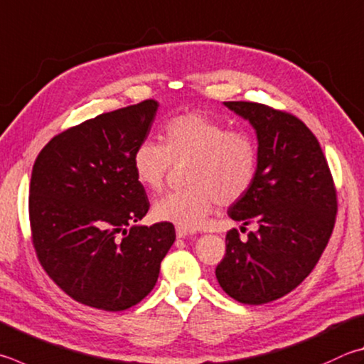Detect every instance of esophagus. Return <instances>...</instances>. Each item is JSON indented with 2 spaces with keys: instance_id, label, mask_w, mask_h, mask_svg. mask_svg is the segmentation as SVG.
<instances>
[{
  "instance_id": "1",
  "label": "esophagus",
  "mask_w": 364,
  "mask_h": 364,
  "mask_svg": "<svg viewBox=\"0 0 364 364\" xmlns=\"http://www.w3.org/2000/svg\"><path fill=\"white\" fill-rule=\"evenodd\" d=\"M188 235H191L189 230L181 229V228H176V237H178V239H186Z\"/></svg>"
}]
</instances>
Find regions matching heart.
<instances>
[{
  "mask_svg": "<svg viewBox=\"0 0 364 364\" xmlns=\"http://www.w3.org/2000/svg\"><path fill=\"white\" fill-rule=\"evenodd\" d=\"M164 144L143 140L132 165L138 183L153 193L165 186L173 164H189L184 181L189 188L162 196L154 203L157 220L194 230L207 223L216 203L232 205L253 186L259 165L256 138L247 130L202 111L170 117L162 129Z\"/></svg>",
  "mask_w": 364,
  "mask_h": 364,
  "instance_id": "obj_1",
  "label": "heart"
}]
</instances>
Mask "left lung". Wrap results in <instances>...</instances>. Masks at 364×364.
<instances>
[{
    "mask_svg": "<svg viewBox=\"0 0 364 364\" xmlns=\"http://www.w3.org/2000/svg\"><path fill=\"white\" fill-rule=\"evenodd\" d=\"M224 105L248 119L259 141L253 186L228 213L257 229L247 240L229 230L216 279L235 301L259 306L293 291L312 272L333 234L338 191L318 140L299 117L264 103Z\"/></svg>",
    "mask_w": 364,
    "mask_h": 364,
    "instance_id": "1",
    "label": "left lung"
}]
</instances>
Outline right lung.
I'll return each mask as SVG.
<instances>
[{"instance_id": "1", "label": "right lung", "mask_w": 364, "mask_h": 364, "mask_svg": "<svg viewBox=\"0 0 364 364\" xmlns=\"http://www.w3.org/2000/svg\"><path fill=\"white\" fill-rule=\"evenodd\" d=\"M157 107L143 100L73 125L33 165V248L49 279L84 306L121 312L144 299L175 242L168 221L127 229L149 210L132 156Z\"/></svg>"}]
</instances>
